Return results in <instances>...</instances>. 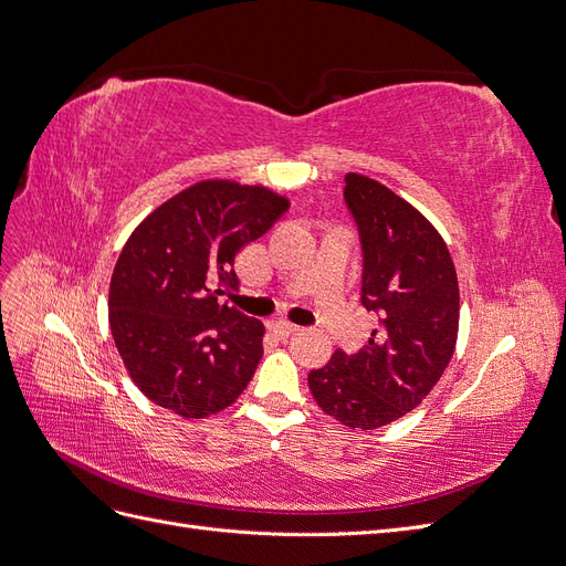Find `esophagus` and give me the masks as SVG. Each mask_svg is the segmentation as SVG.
I'll return each mask as SVG.
<instances>
[{
    "mask_svg": "<svg viewBox=\"0 0 566 566\" xmlns=\"http://www.w3.org/2000/svg\"><path fill=\"white\" fill-rule=\"evenodd\" d=\"M271 331L276 333L279 337H290V335H295L300 331V325L287 323V321H276V323H271Z\"/></svg>",
    "mask_w": 566,
    "mask_h": 566,
    "instance_id": "esophagus-1",
    "label": "esophagus"
}]
</instances>
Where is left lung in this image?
Returning a JSON list of instances; mask_svg holds the SVG:
<instances>
[{
  "label": "left lung",
  "mask_w": 566,
  "mask_h": 566,
  "mask_svg": "<svg viewBox=\"0 0 566 566\" xmlns=\"http://www.w3.org/2000/svg\"><path fill=\"white\" fill-rule=\"evenodd\" d=\"M345 205L361 241V304L380 325L356 354L337 349L310 373L323 413L378 430L413 410L447 370L460 295L447 243L413 205L361 175L345 177Z\"/></svg>",
  "instance_id": "left-lung-1"
}]
</instances>
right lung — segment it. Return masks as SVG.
<instances>
[{"label":"right lung","mask_w":566,"mask_h":566,"mask_svg":"<svg viewBox=\"0 0 566 566\" xmlns=\"http://www.w3.org/2000/svg\"><path fill=\"white\" fill-rule=\"evenodd\" d=\"M290 202L264 186L200 181L134 229L111 279L108 318L129 378L181 418H208L241 397L264 354L262 321L235 293V254Z\"/></svg>","instance_id":"right-lung-1"}]
</instances>
